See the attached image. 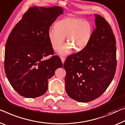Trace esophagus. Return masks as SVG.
<instances>
[{
    "mask_svg": "<svg viewBox=\"0 0 125 125\" xmlns=\"http://www.w3.org/2000/svg\"><path fill=\"white\" fill-rule=\"evenodd\" d=\"M61 61H62V64H64V62H65V59L64 58V57H61Z\"/></svg>",
    "mask_w": 125,
    "mask_h": 125,
    "instance_id": "1",
    "label": "esophagus"
}]
</instances>
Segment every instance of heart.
<instances>
[{"label": "heart", "mask_w": 125, "mask_h": 125, "mask_svg": "<svg viewBox=\"0 0 125 125\" xmlns=\"http://www.w3.org/2000/svg\"><path fill=\"white\" fill-rule=\"evenodd\" d=\"M55 26L48 31V37L54 50L62 45L66 37L67 43L58 50V53L61 55L68 54L72 49H74L75 51H82L91 41L93 26L87 21L66 17L57 21Z\"/></svg>", "instance_id": "heart-1"}]
</instances>
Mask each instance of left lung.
Instances as JSON below:
<instances>
[{"label": "left lung", "instance_id": "8db88e82", "mask_svg": "<svg viewBox=\"0 0 125 125\" xmlns=\"http://www.w3.org/2000/svg\"><path fill=\"white\" fill-rule=\"evenodd\" d=\"M96 28L85 49L65 61V91L71 98L86 103L104 93L116 72V40L103 17L94 14Z\"/></svg>", "mask_w": 125, "mask_h": 125}]
</instances>
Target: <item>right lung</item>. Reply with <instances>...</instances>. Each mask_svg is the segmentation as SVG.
<instances>
[{
  "instance_id": "add662e5",
  "label": "right lung",
  "mask_w": 125,
  "mask_h": 125,
  "mask_svg": "<svg viewBox=\"0 0 125 125\" xmlns=\"http://www.w3.org/2000/svg\"><path fill=\"white\" fill-rule=\"evenodd\" d=\"M60 7L30 8L8 38L4 69L14 89L26 98L42 95L48 89V79L62 68L56 55L44 60L53 50L48 37L50 27L60 15Z\"/></svg>"
}]
</instances>
